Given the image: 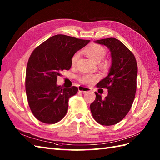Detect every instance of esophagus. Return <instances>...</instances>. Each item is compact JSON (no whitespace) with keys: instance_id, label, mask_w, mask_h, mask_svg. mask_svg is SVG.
<instances>
[{"instance_id":"obj_1","label":"esophagus","mask_w":160,"mask_h":160,"mask_svg":"<svg viewBox=\"0 0 160 160\" xmlns=\"http://www.w3.org/2000/svg\"><path fill=\"white\" fill-rule=\"evenodd\" d=\"M78 91L83 93H86V92H89V91H90L91 90L89 87H86L84 86H79L78 87Z\"/></svg>"}]
</instances>
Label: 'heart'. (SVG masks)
I'll list each match as a JSON object with an SVG mask.
<instances>
[{
  "label": "heart",
  "instance_id": "1",
  "mask_svg": "<svg viewBox=\"0 0 160 160\" xmlns=\"http://www.w3.org/2000/svg\"><path fill=\"white\" fill-rule=\"evenodd\" d=\"M84 52L87 55L89 56L91 60H93L94 62H99L104 58V57L106 55V50L103 47L96 44H93L88 46L84 49ZM79 58V53H76L71 58V65L75 66L77 62V61ZM107 63V61H103L102 64L103 65H106ZM100 78V76L98 73L95 74H84L80 78V81L83 84H91L96 82Z\"/></svg>",
  "mask_w": 160,
  "mask_h": 160
}]
</instances>
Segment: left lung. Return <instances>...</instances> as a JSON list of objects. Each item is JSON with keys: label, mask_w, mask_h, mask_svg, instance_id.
<instances>
[{"label": "left lung", "mask_w": 160, "mask_h": 160, "mask_svg": "<svg viewBox=\"0 0 160 160\" xmlns=\"http://www.w3.org/2000/svg\"><path fill=\"white\" fill-rule=\"evenodd\" d=\"M95 42L109 49L112 64L108 76L97 84V87L108 89L107 96L102 99L100 95L95 93L96 98L90 105L91 111L99 124L114 125L127 115L133 102L138 64L133 53L119 40L109 38Z\"/></svg>", "instance_id": "obj_1"}]
</instances>
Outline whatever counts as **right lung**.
I'll list each match as a JSON object with an SVG mask.
<instances>
[{"label":"right lung","mask_w":160,"mask_h":160,"mask_svg":"<svg viewBox=\"0 0 160 160\" xmlns=\"http://www.w3.org/2000/svg\"><path fill=\"white\" fill-rule=\"evenodd\" d=\"M89 41L58 34L33 51L27 65L25 90L30 109L39 121L55 124L66 115L69 98L78 89L58 86L57 77L61 71L70 69L71 58Z\"/></svg>","instance_id":"1"}]
</instances>
